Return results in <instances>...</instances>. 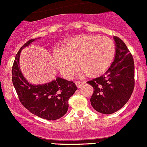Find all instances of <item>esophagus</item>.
I'll return each instance as SVG.
<instances>
[{
    "label": "esophagus",
    "instance_id": "1",
    "mask_svg": "<svg viewBox=\"0 0 147 147\" xmlns=\"http://www.w3.org/2000/svg\"><path fill=\"white\" fill-rule=\"evenodd\" d=\"M75 84H76V87H77L78 88H80L81 87H82V85L85 84V82H75Z\"/></svg>",
    "mask_w": 147,
    "mask_h": 147
}]
</instances>
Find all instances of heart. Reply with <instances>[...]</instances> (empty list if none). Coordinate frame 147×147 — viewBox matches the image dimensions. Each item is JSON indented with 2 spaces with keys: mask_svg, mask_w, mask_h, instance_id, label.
<instances>
[{
  "mask_svg": "<svg viewBox=\"0 0 147 147\" xmlns=\"http://www.w3.org/2000/svg\"><path fill=\"white\" fill-rule=\"evenodd\" d=\"M115 55V45L111 39L98 35L80 34L67 39L61 49L53 51L57 69L66 78H71L78 66L88 76L105 72Z\"/></svg>",
  "mask_w": 147,
  "mask_h": 147,
  "instance_id": "obj_1",
  "label": "heart"
}]
</instances>
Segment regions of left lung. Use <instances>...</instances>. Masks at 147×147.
<instances>
[{"instance_id":"8db88e82","label":"left lung","mask_w":147,"mask_h":147,"mask_svg":"<svg viewBox=\"0 0 147 147\" xmlns=\"http://www.w3.org/2000/svg\"><path fill=\"white\" fill-rule=\"evenodd\" d=\"M115 55L103 74L88 81L94 88L90 104L94 110L103 114H112L128 102L135 85L133 58L127 45L118 37H113Z\"/></svg>"}]
</instances>
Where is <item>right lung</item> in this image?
Returning <instances> with one entry per match:
<instances>
[{
    "instance_id": "1",
    "label": "right lung",
    "mask_w": 147,
    "mask_h": 147,
    "mask_svg": "<svg viewBox=\"0 0 147 147\" xmlns=\"http://www.w3.org/2000/svg\"><path fill=\"white\" fill-rule=\"evenodd\" d=\"M34 40L36 39L28 40L20 48L15 57L11 71L13 85L20 102L32 113L46 120H57L67 113L68 100L77 88L74 82L59 76L41 85L28 82L22 74L19 62L21 51Z\"/></svg>"
}]
</instances>
